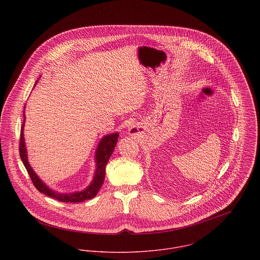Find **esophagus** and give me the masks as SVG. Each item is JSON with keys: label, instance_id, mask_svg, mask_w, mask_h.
Masks as SVG:
<instances>
[{"label": "esophagus", "instance_id": "1", "mask_svg": "<svg viewBox=\"0 0 260 260\" xmlns=\"http://www.w3.org/2000/svg\"><path fill=\"white\" fill-rule=\"evenodd\" d=\"M135 131H136V128H132V129H131V132H132L133 134H135V133H134Z\"/></svg>", "mask_w": 260, "mask_h": 260}]
</instances>
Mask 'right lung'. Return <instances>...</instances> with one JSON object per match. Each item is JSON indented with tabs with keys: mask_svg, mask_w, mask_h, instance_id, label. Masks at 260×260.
Masks as SVG:
<instances>
[{
	"mask_svg": "<svg viewBox=\"0 0 260 260\" xmlns=\"http://www.w3.org/2000/svg\"><path fill=\"white\" fill-rule=\"evenodd\" d=\"M24 118H25V114H24ZM23 130H24V123H23V126L21 129V137H20V147H19L20 157H21V159L24 163V166L26 167V169L31 177L33 184L41 193H43L49 197H52L54 199H57L59 201H62V202H83V201L89 200L97 195L99 189L101 188V186L104 182L105 168H106L109 158L111 157L114 148L117 144V140L119 137L118 133H112L109 135H106L99 142L98 147L96 150V155H95L96 156V170H95L94 178H93L91 184L88 186L86 189H84L83 191H80V192L60 193V192H56V191L50 189L38 177L37 174L32 169L30 163L28 162V155H27V150H26V145H25Z\"/></svg>",
	"mask_w": 260,
	"mask_h": 260,
	"instance_id": "obj_1",
	"label": "right lung"
}]
</instances>
